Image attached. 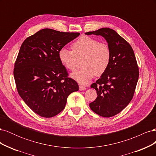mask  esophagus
Returning a JSON list of instances; mask_svg holds the SVG:
<instances>
[{"label": "esophagus", "mask_w": 156, "mask_h": 156, "mask_svg": "<svg viewBox=\"0 0 156 156\" xmlns=\"http://www.w3.org/2000/svg\"><path fill=\"white\" fill-rule=\"evenodd\" d=\"M79 90H85L87 88V87L85 86H83V85H81V84H79Z\"/></svg>", "instance_id": "34e87169"}]
</instances>
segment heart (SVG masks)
Segmentation results:
<instances>
[{"mask_svg": "<svg viewBox=\"0 0 156 156\" xmlns=\"http://www.w3.org/2000/svg\"><path fill=\"white\" fill-rule=\"evenodd\" d=\"M72 51L63 48L58 51V58L64 66L76 69L77 59L83 57V68L72 74V77L81 84H87L96 75L101 76L110 64L111 52L108 45L100 43L90 36H83L72 45Z\"/></svg>", "mask_w": 156, "mask_h": 156, "instance_id": "obj_1", "label": "heart"}]
</instances>
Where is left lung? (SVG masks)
<instances>
[{
  "label": "left lung",
  "mask_w": 156,
  "mask_h": 156,
  "mask_svg": "<svg viewBox=\"0 0 156 156\" xmlns=\"http://www.w3.org/2000/svg\"><path fill=\"white\" fill-rule=\"evenodd\" d=\"M85 34L105 37L111 49L108 67L91 85L98 97L89 105L98 115L111 117L123 110L133 97L139 75L137 62L131 46L114 30L102 28Z\"/></svg>",
  "instance_id": "1"
}]
</instances>
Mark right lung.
Wrapping results in <instances>:
<instances>
[{"mask_svg": "<svg viewBox=\"0 0 156 156\" xmlns=\"http://www.w3.org/2000/svg\"><path fill=\"white\" fill-rule=\"evenodd\" d=\"M79 34L44 29L27 37L21 46L13 69L17 92L41 117L57 115L69 94L78 91V84L68 77L60 62L58 51Z\"/></svg>", "mask_w": 156, "mask_h": 156, "instance_id": "right-lung-1", "label": "right lung"}]
</instances>
